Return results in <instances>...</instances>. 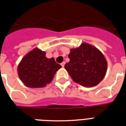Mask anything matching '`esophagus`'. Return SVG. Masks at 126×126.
Masks as SVG:
<instances>
[{
  "label": "esophagus",
  "instance_id": "34e87169",
  "mask_svg": "<svg viewBox=\"0 0 126 126\" xmlns=\"http://www.w3.org/2000/svg\"><path fill=\"white\" fill-rule=\"evenodd\" d=\"M65 61H63V62H62V63H61V66H62V67H64V66H65Z\"/></svg>",
  "mask_w": 126,
  "mask_h": 126
}]
</instances>
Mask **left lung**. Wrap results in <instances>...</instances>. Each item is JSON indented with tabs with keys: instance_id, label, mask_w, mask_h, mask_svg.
Instances as JSON below:
<instances>
[{
	"instance_id": "obj_1",
	"label": "left lung",
	"mask_w": 126,
	"mask_h": 126,
	"mask_svg": "<svg viewBox=\"0 0 126 126\" xmlns=\"http://www.w3.org/2000/svg\"><path fill=\"white\" fill-rule=\"evenodd\" d=\"M70 61L65 69L75 82L85 87H93L101 81L107 71V61L100 51L91 44L82 43L72 48L68 55Z\"/></svg>"
}]
</instances>
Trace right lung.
<instances>
[{"instance_id":"1","label":"right lung","mask_w":126,"mask_h":126,"mask_svg":"<svg viewBox=\"0 0 126 126\" xmlns=\"http://www.w3.org/2000/svg\"><path fill=\"white\" fill-rule=\"evenodd\" d=\"M46 53L38 48L28 53L18 64L17 71L22 82L29 88H43L51 82L61 66L53 57L48 59Z\"/></svg>"}]
</instances>
